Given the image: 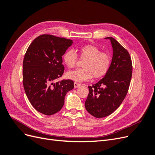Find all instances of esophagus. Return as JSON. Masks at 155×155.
<instances>
[{
  "mask_svg": "<svg viewBox=\"0 0 155 155\" xmlns=\"http://www.w3.org/2000/svg\"><path fill=\"white\" fill-rule=\"evenodd\" d=\"M74 88H78V87H79L81 86V84H79V83H78L77 82H74Z\"/></svg>",
  "mask_w": 155,
  "mask_h": 155,
  "instance_id": "esophagus-1",
  "label": "esophagus"
}]
</instances>
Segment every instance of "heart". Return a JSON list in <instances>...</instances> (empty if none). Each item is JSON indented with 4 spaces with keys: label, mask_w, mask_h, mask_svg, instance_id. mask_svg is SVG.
<instances>
[{
    "label": "heart",
    "mask_w": 155,
    "mask_h": 155,
    "mask_svg": "<svg viewBox=\"0 0 155 155\" xmlns=\"http://www.w3.org/2000/svg\"><path fill=\"white\" fill-rule=\"evenodd\" d=\"M101 51L100 48L93 45L81 47L79 50V55L81 59L85 60L83 64V68L67 72V77L75 81L83 82L93 76L95 78L104 76L109 70L110 58L109 54ZM77 60V54L72 50H67L63 55L64 63L70 68L76 66Z\"/></svg>",
    "instance_id": "obj_1"
}]
</instances>
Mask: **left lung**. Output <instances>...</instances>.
<instances>
[{
  "mask_svg": "<svg viewBox=\"0 0 155 155\" xmlns=\"http://www.w3.org/2000/svg\"><path fill=\"white\" fill-rule=\"evenodd\" d=\"M112 58L105 76L89 88L85 103L87 110L97 118L111 114L120 107L127 94L132 77V61L129 52L113 37Z\"/></svg>",
  "mask_w": 155,
  "mask_h": 155,
  "instance_id": "obj_1",
  "label": "left lung"
}]
</instances>
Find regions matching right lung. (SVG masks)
<instances>
[{
    "label": "right lung",
    "instance_id": "right-lung-1",
    "mask_svg": "<svg viewBox=\"0 0 155 155\" xmlns=\"http://www.w3.org/2000/svg\"><path fill=\"white\" fill-rule=\"evenodd\" d=\"M72 43V40L45 34L35 38L27 49L23 85L30 104L42 114L50 116L59 112L67 93L74 88L71 79L55 82L64 72L62 55Z\"/></svg>",
    "mask_w": 155,
    "mask_h": 155
}]
</instances>
